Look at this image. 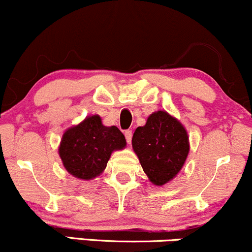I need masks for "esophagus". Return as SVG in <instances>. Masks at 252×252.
<instances>
[{"instance_id":"1","label":"esophagus","mask_w":252,"mask_h":252,"mask_svg":"<svg viewBox=\"0 0 252 252\" xmlns=\"http://www.w3.org/2000/svg\"><path fill=\"white\" fill-rule=\"evenodd\" d=\"M125 137H126V140H127V143H131V140H132V131L131 129H127V131H125Z\"/></svg>"}]
</instances>
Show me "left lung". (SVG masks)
I'll list each match as a JSON object with an SVG mask.
<instances>
[{
  "label": "left lung",
  "instance_id": "left-lung-1",
  "mask_svg": "<svg viewBox=\"0 0 252 252\" xmlns=\"http://www.w3.org/2000/svg\"><path fill=\"white\" fill-rule=\"evenodd\" d=\"M144 172L154 185L163 186L182 169L189 152L188 135L180 121L158 111L138 127L132 138Z\"/></svg>",
  "mask_w": 252,
  "mask_h": 252
}]
</instances>
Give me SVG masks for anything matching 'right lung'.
<instances>
[{"mask_svg":"<svg viewBox=\"0 0 252 252\" xmlns=\"http://www.w3.org/2000/svg\"><path fill=\"white\" fill-rule=\"evenodd\" d=\"M125 146V135L117 126H103L101 118L93 115L65 132L59 156L70 174L90 180L104 170L114 150Z\"/></svg>","mask_w":252,"mask_h":252,"instance_id":"1","label":"right lung"}]
</instances>
